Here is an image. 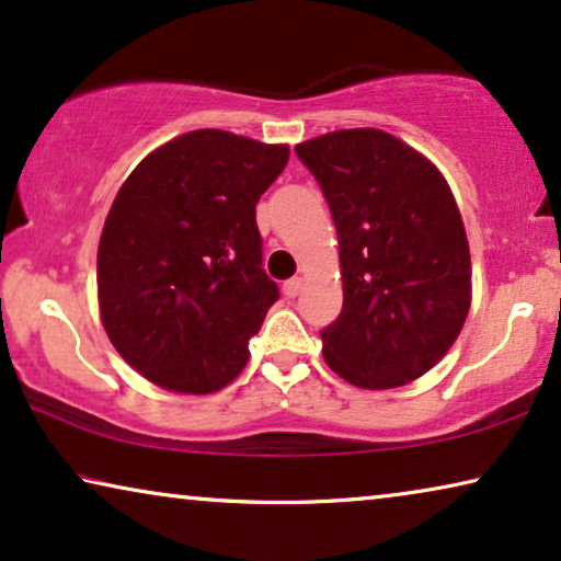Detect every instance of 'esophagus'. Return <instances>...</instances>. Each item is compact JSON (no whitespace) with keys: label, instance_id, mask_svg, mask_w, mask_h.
Instances as JSON below:
<instances>
[{"label":"esophagus","instance_id":"34e87169","mask_svg":"<svg viewBox=\"0 0 561 561\" xmlns=\"http://www.w3.org/2000/svg\"><path fill=\"white\" fill-rule=\"evenodd\" d=\"M301 286H304L301 278H290L283 283V294H286L288 298H296L298 294H301Z\"/></svg>","mask_w":561,"mask_h":561}]
</instances>
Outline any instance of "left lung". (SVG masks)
Segmentation results:
<instances>
[{"instance_id":"obj_1","label":"left lung","mask_w":561,"mask_h":561,"mask_svg":"<svg viewBox=\"0 0 561 561\" xmlns=\"http://www.w3.org/2000/svg\"><path fill=\"white\" fill-rule=\"evenodd\" d=\"M336 237L342 313L321 329L324 359L352 386L398 388L447 355L470 311L472 267L444 175L382 129L296 145Z\"/></svg>"}]
</instances>
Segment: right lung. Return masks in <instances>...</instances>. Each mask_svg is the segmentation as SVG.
Instances as JSON below:
<instances>
[{"instance_id":"obj_1","label":"right lung","mask_w":561,"mask_h":561,"mask_svg":"<svg viewBox=\"0 0 561 561\" xmlns=\"http://www.w3.org/2000/svg\"><path fill=\"white\" fill-rule=\"evenodd\" d=\"M286 145L196 129L122 183L96 255L99 309L122 357L173 393H214L250 357L280 290L263 271L255 204Z\"/></svg>"}]
</instances>
